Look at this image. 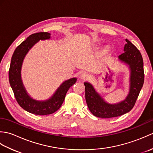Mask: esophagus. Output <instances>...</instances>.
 <instances>
[{
  "instance_id": "obj_1",
  "label": "esophagus",
  "mask_w": 153,
  "mask_h": 153,
  "mask_svg": "<svg viewBox=\"0 0 153 153\" xmlns=\"http://www.w3.org/2000/svg\"><path fill=\"white\" fill-rule=\"evenodd\" d=\"M80 78L83 80H87L89 79V75L85 72H83L80 75Z\"/></svg>"
}]
</instances>
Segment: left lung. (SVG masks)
I'll list each match as a JSON object with an SVG mask.
<instances>
[{"instance_id":"obj_1","label":"left lung","mask_w":153,"mask_h":153,"mask_svg":"<svg viewBox=\"0 0 153 153\" xmlns=\"http://www.w3.org/2000/svg\"><path fill=\"white\" fill-rule=\"evenodd\" d=\"M124 53L118 56V59L128 65L130 71L129 90L126 98L116 104H110L104 100L99 94L88 82H85V100L88 108L94 116L109 118L122 116L129 112L134 106L144 83L143 60L141 53L134 45L126 39Z\"/></svg>"}]
</instances>
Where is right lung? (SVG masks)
I'll return each mask as SVG.
<instances>
[{
  "instance_id": "add662e5",
  "label": "right lung",
  "mask_w": 153,
  "mask_h": 153,
  "mask_svg": "<svg viewBox=\"0 0 153 153\" xmlns=\"http://www.w3.org/2000/svg\"><path fill=\"white\" fill-rule=\"evenodd\" d=\"M51 34L39 32L30 35L16 48L12 56L9 69V82L19 105L28 112L35 115H48L55 112L60 108L66 93L71 86L76 82L77 78L66 80L61 84L50 99L37 100L28 95L23 84L21 69L25 55L33 45L40 40L49 39Z\"/></svg>"
}]
</instances>
